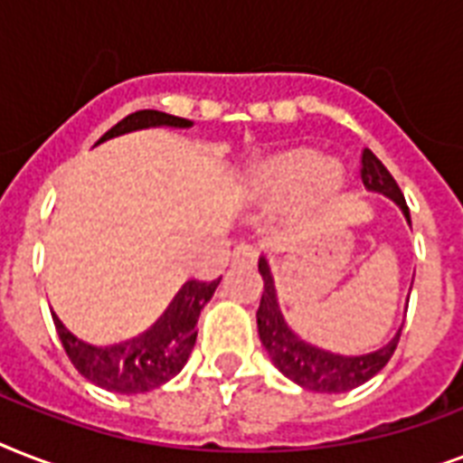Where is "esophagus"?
Segmentation results:
<instances>
[{
  "mask_svg": "<svg viewBox=\"0 0 463 463\" xmlns=\"http://www.w3.org/2000/svg\"><path fill=\"white\" fill-rule=\"evenodd\" d=\"M232 264H240V267H252L254 261H257V250L252 245H238L232 250Z\"/></svg>",
  "mask_w": 463,
  "mask_h": 463,
  "instance_id": "esophagus-1",
  "label": "esophagus"
}]
</instances>
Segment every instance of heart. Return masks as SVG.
<instances>
[{"mask_svg": "<svg viewBox=\"0 0 463 463\" xmlns=\"http://www.w3.org/2000/svg\"><path fill=\"white\" fill-rule=\"evenodd\" d=\"M315 180L319 189H334L341 182V167L331 160L317 165V156L309 151H293L281 158L271 160L260 173L254 175V189L264 194H283L303 184L305 180Z\"/></svg>", "mask_w": 463, "mask_h": 463, "instance_id": "b5f03b06", "label": "heart"}]
</instances>
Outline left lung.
I'll return each mask as SVG.
<instances>
[{
	"mask_svg": "<svg viewBox=\"0 0 463 463\" xmlns=\"http://www.w3.org/2000/svg\"><path fill=\"white\" fill-rule=\"evenodd\" d=\"M360 163H363V167H360L363 184L370 192H380V194L399 203V209L403 211V216L411 223L409 206H406L402 189H399L394 177L389 175L387 167L382 165V160L370 148H363ZM260 274L264 279V293H261L260 309H257L261 344L267 348L271 363L288 380H293L303 389L322 392V394H341V392H348V389H355L365 384L367 380H373L394 355L402 329L396 331V336L387 345H382L373 353H365V355H338V353H329L303 341L283 319L267 257H260Z\"/></svg>",
	"mask_w": 463,
	"mask_h": 463,
	"instance_id": "1",
	"label": "left lung"
}]
</instances>
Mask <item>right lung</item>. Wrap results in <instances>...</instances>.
<instances>
[{"instance_id": "1", "label": "right lung", "mask_w": 463, "mask_h": 463, "mask_svg": "<svg viewBox=\"0 0 463 463\" xmlns=\"http://www.w3.org/2000/svg\"><path fill=\"white\" fill-rule=\"evenodd\" d=\"M148 127H177L187 129L192 122L167 112L139 110L127 115L122 122L108 129L98 144L119 134L148 129ZM221 279L211 283L187 281L177 290L173 303L158 317V322L139 336L115 345H90L74 336L52 312L54 326L69 360L89 382L118 394H144L165 384L180 373L196 344V319L209 303Z\"/></svg>"}]
</instances>
